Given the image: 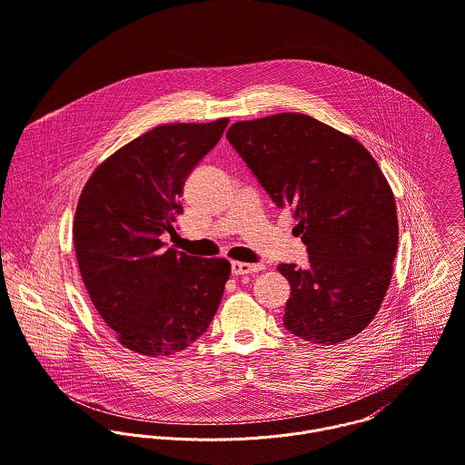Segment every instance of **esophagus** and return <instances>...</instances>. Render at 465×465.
Segmentation results:
<instances>
[{
	"instance_id": "esophagus-1",
	"label": "esophagus",
	"mask_w": 465,
	"mask_h": 465,
	"mask_svg": "<svg viewBox=\"0 0 465 465\" xmlns=\"http://www.w3.org/2000/svg\"><path fill=\"white\" fill-rule=\"evenodd\" d=\"M263 269H265L263 263H243V262H232L231 263L232 276H247V274H254V272L263 271Z\"/></svg>"
}]
</instances>
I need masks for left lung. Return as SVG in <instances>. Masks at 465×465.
I'll return each mask as SVG.
<instances>
[{
	"label": "left lung",
	"mask_w": 465,
	"mask_h": 465,
	"mask_svg": "<svg viewBox=\"0 0 465 465\" xmlns=\"http://www.w3.org/2000/svg\"><path fill=\"white\" fill-rule=\"evenodd\" d=\"M227 139L271 198L292 211L309 251L303 269L278 265L291 283L285 328L321 346L355 337L382 305L399 243L379 163L357 139L294 112L238 121Z\"/></svg>",
	"instance_id": "left-lung-1"
}]
</instances>
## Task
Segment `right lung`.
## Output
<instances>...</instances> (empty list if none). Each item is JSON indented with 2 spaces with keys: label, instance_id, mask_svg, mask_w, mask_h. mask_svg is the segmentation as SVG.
I'll use <instances>...</instances> for the list:
<instances>
[{
  "label": "right lung",
  "instance_id": "1",
  "mask_svg": "<svg viewBox=\"0 0 465 465\" xmlns=\"http://www.w3.org/2000/svg\"><path fill=\"white\" fill-rule=\"evenodd\" d=\"M229 119L162 124L101 162L84 183L75 216L79 272L117 341L146 357L193 344L222 302L231 263L165 249L183 182L222 139Z\"/></svg>",
  "mask_w": 465,
  "mask_h": 465
}]
</instances>
